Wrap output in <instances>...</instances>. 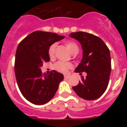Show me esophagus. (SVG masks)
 I'll return each instance as SVG.
<instances>
[{
	"mask_svg": "<svg viewBox=\"0 0 127 127\" xmlns=\"http://www.w3.org/2000/svg\"><path fill=\"white\" fill-rule=\"evenodd\" d=\"M69 76L68 75H64V78H66V79H68V78H69Z\"/></svg>",
	"mask_w": 127,
	"mask_h": 127,
	"instance_id": "1",
	"label": "esophagus"
}]
</instances>
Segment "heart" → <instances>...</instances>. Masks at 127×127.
I'll list each match as a JSON object with an SVG mask.
<instances>
[{
  "label": "heart",
  "mask_w": 127,
  "mask_h": 127,
  "mask_svg": "<svg viewBox=\"0 0 127 127\" xmlns=\"http://www.w3.org/2000/svg\"><path fill=\"white\" fill-rule=\"evenodd\" d=\"M65 45L68 48V49L70 50V51L72 53H77L78 51V46L75 42L72 41H68L65 43ZM56 47H57L56 43H53L50 46L49 51H48V53H49V56L50 58L55 57ZM72 67H73V65L72 63H66V62L63 61H58L57 63H56L54 64V68L57 71L63 74L67 73L68 70L71 69Z\"/></svg>",
  "instance_id": "heart-1"
}]
</instances>
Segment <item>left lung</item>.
Listing matches in <instances>:
<instances>
[{
    "label": "left lung",
    "mask_w": 127,
    "mask_h": 127,
    "mask_svg": "<svg viewBox=\"0 0 127 127\" xmlns=\"http://www.w3.org/2000/svg\"><path fill=\"white\" fill-rule=\"evenodd\" d=\"M69 36L81 43L83 57L75 72H86L79 84L72 87L76 94L86 100L99 98L105 92L109 80L111 64L110 52L101 39L83 32L71 33Z\"/></svg>",
    "instance_id": "1"
}]
</instances>
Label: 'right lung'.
<instances>
[{"instance_id":"1","label":"right lung","mask_w":127,"mask_h":127,"mask_svg":"<svg viewBox=\"0 0 127 127\" xmlns=\"http://www.w3.org/2000/svg\"><path fill=\"white\" fill-rule=\"evenodd\" d=\"M64 38L55 33L36 31L26 37L18 46L14 63L17 84L23 96L33 104L49 101L64 79L63 74L55 70L43 75L41 70L43 63L49 61L50 46Z\"/></svg>"}]
</instances>
